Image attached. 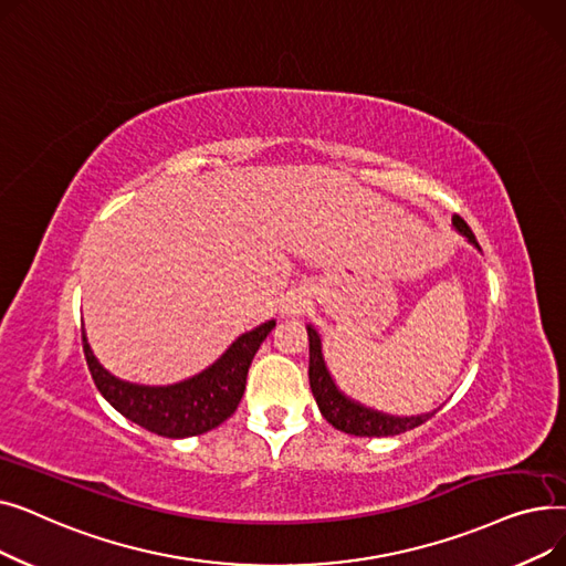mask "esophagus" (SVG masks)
Instances as JSON below:
<instances>
[{
	"label": "esophagus",
	"mask_w": 566,
	"mask_h": 566,
	"mask_svg": "<svg viewBox=\"0 0 566 566\" xmlns=\"http://www.w3.org/2000/svg\"><path fill=\"white\" fill-rule=\"evenodd\" d=\"M305 305H307V298H305V293L303 291H291L286 298H284V303H282V312L284 314H301V312H305Z\"/></svg>",
	"instance_id": "34e87169"
}]
</instances>
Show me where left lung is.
<instances>
[{"instance_id":"1","label":"left lung","mask_w":566,"mask_h":566,"mask_svg":"<svg viewBox=\"0 0 566 566\" xmlns=\"http://www.w3.org/2000/svg\"><path fill=\"white\" fill-rule=\"evenodd\" d=\"M452 224L457 227L459 233H463L468 238L474 248L480 250L478 241H474V233L470 231V227L465 224V220L461 216H454ZM307 335H310V388L314 392L321 415L335 429L350 433V436H367V438L399 436V433H406L415 427L424 424L438 412V410H433L427 415H412V418H397V415L378 412L374 408H367L358 401L348 399L344 392H339L328 367H325L323 353H321V337L312 328V325H307Z\"/></svg>"}]
</instances>
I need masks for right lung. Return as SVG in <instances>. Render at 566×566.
Instances as JSON below:
<instances>
[{
    "label": "right lung",
    "instance_id": "add662e5",
    "mask_svg": "<svg viewBox=\"0 0 566 566\" xmlns=\"http://www.w3.org/2000/svg\"><path fill=\"white\" fill-rule=\"evenodd\" d=\"M273 328L275 321L261 323L259 328L238 337L218 363L184 382L167 385V388H148V385L118 380L96 360L84 333L82 346L96 388L114 410L151 433L190 438L211 431L231 418L243 399L254 353Z\"/></svg>",
    "mask_w": 566,
    "mask_h": 566
}]
</instances>
